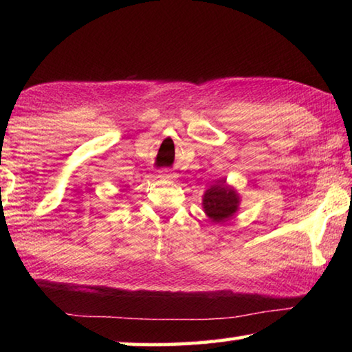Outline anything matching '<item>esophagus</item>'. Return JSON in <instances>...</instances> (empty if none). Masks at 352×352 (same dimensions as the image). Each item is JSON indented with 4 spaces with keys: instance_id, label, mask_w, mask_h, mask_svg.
<instances>
[{
    "instance_id": "obj_1",
    "label": "esophagus",
    "mask_w": 352,
    "mask_h": 352,
    "mask_svg": "<svg viewBox=\"0 0 352 352\" xmlns=\"http://www.w3.org/2000/svg\"><path fill=\"white\" fill-rule=\"evenodd\" d=\"M158 178H162V180H170V178H174V174H172V172L168 169H163V170H160Z\"/></svg>"
}]
</instances>
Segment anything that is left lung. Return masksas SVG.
Wrapping results in <instances>:
<instances>
[{"label":"left lung","mask_w":352,"mask_h":352,"mask_svg":"<svg viewBox=\"0 0 352 352\" xmlns=\"http://www.w3.org/2000/svg\"><path fill=\"white\" fill-rule=\"evenodd\" d=\"M239 194L234 188L220 180L204 194V211L212 222H225L239 210Z\"/></svg>","instance_id":"1"}]
</instances>
